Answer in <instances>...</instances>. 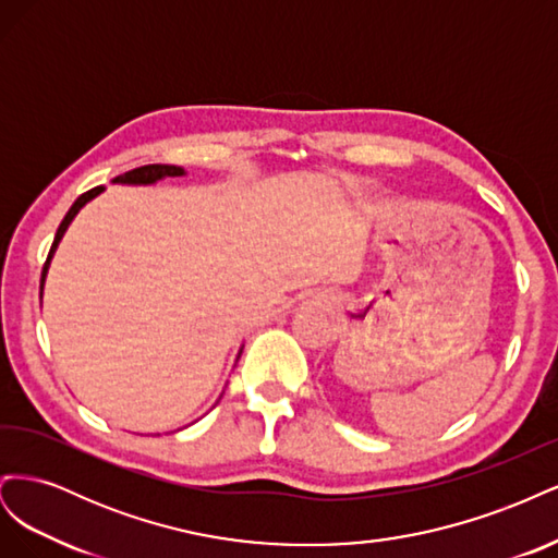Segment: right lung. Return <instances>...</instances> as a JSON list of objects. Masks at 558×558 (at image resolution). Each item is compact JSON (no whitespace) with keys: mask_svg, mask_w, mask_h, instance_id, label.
<instances>
[{"mask_svg":"<svg viewBox=\"0 0 558 558\" xmlns=\"http://www.w3.org/2000/svg\"><path fill=\"white\" fill-rule=\"evenodd\" d=\"M181 174H183V170H181V167H177V165H144V167H137V170H130V172H125V174H121V177H116L113 181H118V183H154V181H158V179H162V177H181ZM102 191H105V185H97V189H90L88 193H83V195L74 202L72 209L64 214L62 223H60V228H58V232H56L53 246H50L48 258H46L44 269H41V289H44V279H46V272H48L50 256H53V253H56V248H58V244H60V240H62V234H64L66 226L72 223V218L78 214V209H81L83 205H86V202H90L93 197H97Z\"/></svg>","mask_w":558,"mask_h":558,"instance_id":"obj_1","label":"right lung"}]
</instances>
